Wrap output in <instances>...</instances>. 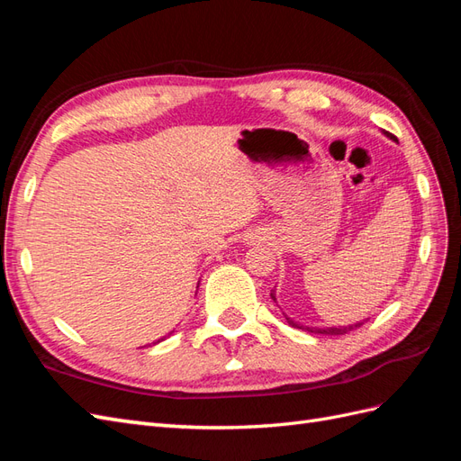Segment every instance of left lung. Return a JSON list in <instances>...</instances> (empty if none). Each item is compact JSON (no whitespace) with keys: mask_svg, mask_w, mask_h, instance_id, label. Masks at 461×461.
I'll use <instances>...</instances> for the list:
<instances>
[{"mask_svg":"<svg viewBox=\"0 0 461 461\" xmlns=\"http://www.w3.org/2000/svg\"><path fill=\"white\" fill-rule=\"evenodd\" d=\"M386 136H388V138H393V140H396V136H393L390 132H386ZM271 298L276 302V298H275V292H271ZM285 317H286V315H285ZM286 321H288V325H290V327H294V329H305V330L317 332V334H346V332H350V330H354V329L361 327V323H356V325H348V327H327V329H317V327H303V325L296 323V321H292L290 317H286Z\"/></svg>","mask_w":461,"mask_h":461,"instance_id":"obj_1","label":"left lung"}]
</instances>
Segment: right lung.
I'll list each match as a JSON object with an SVG mask.
<instances>
[{
	"label": "right lung",
	"instance_id": "add662e5",
	"mask_svg": "<svg viewBox=\"0 0 461 461\" xmlns=\"http://www.w3.org/2000/svg\"><path fill=\"white\" fill-rule=\"evenodd\" d=\"M158 342H159V340H158Z\"/></svg>",
	"mask_w": 461,
	"mask_h": 461
}]
</instances>
